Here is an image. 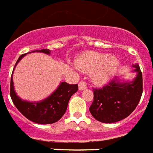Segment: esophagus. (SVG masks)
I'll use <instances>...</instances> for the list:
<instances>
[{
    "mask_svg": "<svg viewBox=\"0 0 153 153\" xmlns=\"http://www.w3.org/2000/svg\"><path fill=\"white\" fill-rule=\"evenodd\" d=\"M87 88V84L85 82H80L79 84V90H84V89H85V88Z\"/></svg>",
    "mask_w": 153,
    "mask_h": 153,
    "instance_id": "34e87169",
    "label": "esophagus"
}]
</instances>
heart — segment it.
<instances>
[{
  "label": "heart",
  "instance_id": "obj_1",
  "mask_svg": "<svg viewBox=\"0 0 153 153\" xmlns=\"http://www.w3.org/2000/svg\"><path fill=\"white\" fill-rule=\"evenodd\" d=\"M77 68L86 73H92V80L96 85L106 84L117 72L120 61L116 56L109 57L102 53L88 52L79 55L75 61Z\"/></svg>",
  "mask_w": 153,
  "mask_h": 153
}]
</instances>
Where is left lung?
I'll return each mask as SVG.
<instances>
[{
  "mask_svg": "<svg viewBox=\"0 0 153 153\" xmlns=\"http://www.w3.org/2000/svg\"><path fill=\"white\" fill-rule=\"evenodd\" d=\"M136 76L132 81L115 77L100 89H94L89 107L92 117L102 123H115L126 118L138 106L142 94V74L138 64L133 65Z\"/></svg>",
  "mask_w": 153,
  "mask_h": 153,
  "instance_id": "obj_1",
  "label": "left lung"
}]
</instances>
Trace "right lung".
<instances>
[{"label": "right lung", "mask_w": 153, "mask_h": 153, "mask_svg": "<svg viewBox=\"0 0 153 153\" xmlns=\"http://www.w3.org/2000/svg\"><path fill=\"white\" fill-rule=\"evenodd\" d=\"M33 52L51 54V51L47 49L37 50L32 53ZM26 54L27 53L22 54L19 57L11 74L10 95L12 102L19 112L33 122L39 124H48L57 122L66 112L69 100L71 96L78 91V84L70 85L65 82H62L54 92L43 100L30 102L22 100L15 92L13 82V73L16 65Z\"/></svg>", "instance_id": "right-lung-1"}]
</instances>
